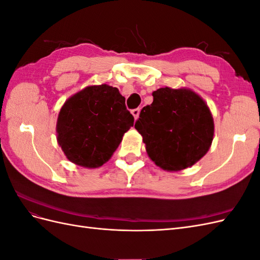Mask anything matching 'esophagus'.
<instances>
[{
    "mask_svg": "<svg viewBox=\"0 0 260 260\" xmlns=\"http://www.w3.org/2000/svg\"><path fill=\"white\" fill-rule=\"evenodd\" d=\"M131 113H132L133 117H135V119L137 120L138 118H139V115H140V108H135V109H132Z\"/></svg>",
    "mask_w": 260,
    "mask_h": 260,
    "instance_id": "1",
    "label": "esophagus"
}]
</instances>
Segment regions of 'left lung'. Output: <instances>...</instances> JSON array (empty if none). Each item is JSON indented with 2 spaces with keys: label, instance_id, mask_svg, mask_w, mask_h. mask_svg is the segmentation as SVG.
I'll return each instance as SVG.
<instances>
[{
  "label": "left lung",
  "instance_id": "1",
  "mask_svg": "<svg viewBox=\"0 0 260 260\" xmlns=\"http://www.w3.org/2000/svg\"><path fill=\"white\" fill-rule=\"evenodd\" d=\"M153 98L135 124L149 158L168 171L191 167L208 152L214 138L208 106L186 89L161 88Z\"/></svg>",
  "mask_w": 260,
  "mask_h": 260
}]
</instances>
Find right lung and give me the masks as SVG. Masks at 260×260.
<instances>
[{"label": "right lung", "mask_w": 260, "mask_h": 260, "mask_svg": "<svg viewBox=\"0 0 260 260\" xmlns=\"http://www.w3.org/2000/svg\"><path fill=\"white\" fill-rule=\"evenodd\" d=\"M135 118L117 88L92 85L68 99L57 119V141L67 158L96 168L111 158Z\"/></svg>", "instance_id": "1"}]
</instances>
